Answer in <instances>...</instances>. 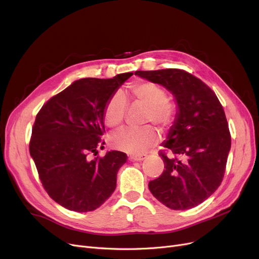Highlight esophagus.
Here are the masks:
<instances>
[{"label": "esophagus", "instance_id": "1", "mask_svg": "<svg viewBox=\"0 0 259 259\" xmlns=\"http://www.w3.org/2000/svg\"><path fill=\"white\" fill-rule=\"evenodd\" d=\"M146 157H147V155H146V154H141V155H131L129 159L131 161H134V162H141V161L145 160Z\"/></svg>", "mask_w": 259, "mask_h": 259}]
</instances>
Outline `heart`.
<instances>
[{
    "mask_svg": "<svg viewBox=\"0 0 259 259\" xmlns=\"http://www.w3.org/2000/svg\"><path fill=\"white\" fill-rule=\"evenodd\" d=\"M132 98L136 102L147 107L145 113L146 122H154L160 126H167L172 119L174 109L167 103L165 90L150 81L134 83L129 89ZM128 109L127 98L122 93L116 92L107 102L104 109V120L106 125L114 128L125 119ZM159 140L156 130L152 126H145L139 129L122 128L115 131L110 138L113 148L132 154H139L150 148Z\"/></svg>",
    "mask_w": 259,
    "mask_h": 259,
    "instance_id": "heart-1",
    "label": "heart"
}]
</instances>
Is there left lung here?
<instances>
[{
    "label": "left lung",
    "mask_w": 259,
    "mask_h": 259,
    "mask_svg": "<svg viewBox=\"0 0 259 259\" xmlns=\"http://www.w3.org/2000/svg\"><path fill=\"white\" fill-rule=\"evenodd\" d=\"M144 79L163 85L178 106L174 125L162 144L171 155L160 153L163 174L148 186L171 209L193 208L220 186L231 149V134L216 94L183 70L137 71Z\"/></svg>",
    "instance_id": "left-lung-1"
}]
</instances>
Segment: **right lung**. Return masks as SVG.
I'll list each match as a JSON object with an SVG mask.
<instances>
[{"label": "right lung", "mask_w": 259, "mask_h": 259, "mask_svg": "<svg viewBox=\"0 0 259 259\" xmlns=\"http://www.w3.org/2000/svg\"><path fill=\"white\" fill-rule=\"evenodd\" d=\"M132 73L109 79L81 78L52 97L36 116L29 153L49 196L61 206L85 212L113 194L126 153L111 150L94 157L105 142L104 109Z\"/></svg>", "instance_id": "1"}]
</instances>
